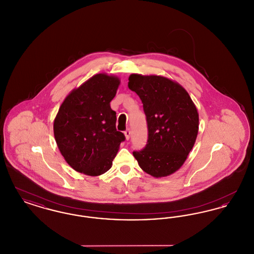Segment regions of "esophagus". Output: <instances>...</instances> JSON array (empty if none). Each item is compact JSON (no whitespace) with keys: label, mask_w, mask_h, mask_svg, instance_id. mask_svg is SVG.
Listing matches in <instances>:
<instances>
[{"label":"esophagus","mask_w":254,"mask_h":254,"mask_svg":"<svg viewBox=\"0 0 254 254\" xmlns=\"http://www.w3.org/2000/svg\"><path fill=\"white\" fill-rule=\"evenodd\" d=\"M125 136H126V139H127V140H128V139H129V138H130V129H129V128H127V130H126V131H125Z\"/></svg>","instance_id":"esophagus-1"}]
</instances>
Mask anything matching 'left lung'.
I'll return each mask as SVG.
<instances>
[{"instance_id":"1","label":"left lung","mask_w":254,"mask_h":254,"mask_svg":"<svg viewBox=\"0 0 254 254\" xmlns=\"http://www.w3.org/2000/svg\"><path fill=\"white\" fill-rule=\"evenodd\" d=\"M128 87L143 103L148 130L146 145L133 156L147 174L169 176L181 168L193 147L197 109L181 85L163 76L131 74Z\"/></svg>"}]
</instances>
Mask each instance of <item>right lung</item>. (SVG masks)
Wrapping results in <instances>:
<instances>
[{"label": "right lung", "instance_id": "1", "mask_svg": "<svg viewBox=\"0 0 254 254\" xmlns=\"http://www.w3.org/2000/svg\"><path fill=\"white\" fill-rule=\"evenodd\" d=\"M120 80L99 73L66 96L53 125L54 137L66 163L78 172L98 176L112 166L124 133L116 129L110 102Z\"/></svg>", "mask_w": 254, "mask_h": 254}]
</instances>
